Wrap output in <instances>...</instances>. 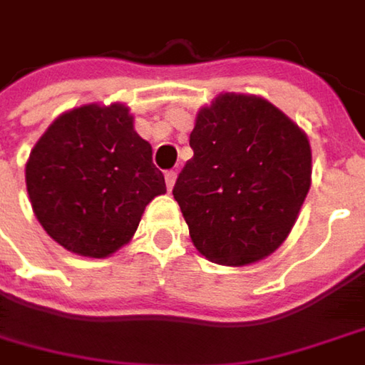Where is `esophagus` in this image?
Returning <instances> with one entry per match:
<instances>
[{
    "instance_id": "1",
    "label": "esophagus",
    "mask_w": 365,
    "mask_h": 365,
    "mask_svg": "<svg viewBox=\"0 0 365 365\" xmlns=\"http://www.w3.org/2000/svg\"><path fill=\"white\" fill-rule=\"evenodd\" d=\"M175 180H178V173H175V171H167V173H165V183H167V190H173Z\"/></svg>"
}]
</instances>
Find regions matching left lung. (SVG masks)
Masks as SVG:
<instances>
[{
    "label": "left lung",
    "mask_w": 365,
    "mask_h": 365,
    "mask_svg": "<svg viewBox=\"0 0 365 365\" xmlns=\"http://www.w3.org/2000/svg\"><path fill=\"white\" fill-rule=\"evenodd\" d=\"M173 198L196 250L246 267L270 256L295 225L312 183L306 132L270 101L223 93L196 115Z\"/></svg>",
    "instance_id": "obj_1"
}]
</instances>
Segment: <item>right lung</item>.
<instances>
[{
  "label": "right lung",
  "instance_id": "1",
  "mask_svg": "<svg viewBox=\"0 0 365 365\" xmlns=\"http://www.w3.org/2000/svg\"><path fill=\"white\" fill-rule=\"evenodd\" d=\"M26 190L47 235L88 258L125 246L146 204L167 192L123 103H88L55 119L31 150Z\"/></svg>",
  "mask_w": 365,
  "mask_h": 365
}]
</instances>
